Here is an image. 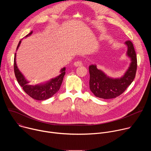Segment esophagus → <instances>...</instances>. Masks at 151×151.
<instances>
[{"label":"esophagus","mask_w":151,"mask_h":151,"mask_svg":"<svg viewBox=\"0 0 151 151\" xmlns=\"http://www.w3.org/2000/svg\"><path fill=\"white\" fill-rule=\"evenodd\" d=\"M74 66L76 67H79V66H82V62L81 61H75L74 63Z\"/></svg>","instance_id":"1"}]
</instances>
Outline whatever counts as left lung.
I'll list each match as a JSON object with an SVG mask.
<instances>
[{"label": "left lung", "mask_w": 151, "mask_h": 151, "mask_svg": "<svg viewBox=\"0 0 151 151\" xmlns=\"http://www.w3.org/2000/svg\"><path fill=\"white\" fill-rule=\"evenodd\" d=\"M127 46V55L131 59L127 70L120 78H112L107 76L103 71L97 68L96 65L89 66L90 89L95 96L110 99L118 97L122 94L133 81L137 70V57L133 43L130 40L125 42Z\"/></svg>", "instance_id": "left-lung-1"}]
</instances>
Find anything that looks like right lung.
Listing matches in <instances>:
<instances>
[{
    "label": "right lung",
    "instance_id": "1",
    "mask_svg": "<svg viewBox=\"0 0 151 151\" xmlns=\"http://www.w3.org/2000/svg\"><path fill=\"white\" fill-rule=\"evenodd\" d=\"M32 33L33 32L32 31L30 33L26 35V37L31 35ZM21 42V40L19 42L17 50L19 47ZM14 62V73L18 83L23 88L25 93L33 99L37 100H47L53 96L58 91L63 80V77L66 73L65 68H63L61 69V73L56 78H52L50 81L44 83L32 85L29 83V82L26 79L24 75L21 73L17 66L16 54H15Z\"/></svg>",
    "mask_w": 151,
    "mask_h": 151
}]
</instances>
